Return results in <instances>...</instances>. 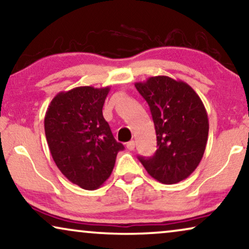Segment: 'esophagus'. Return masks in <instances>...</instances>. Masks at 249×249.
Instances as JSON below:
<instances>
[{
	"instance_id": "34e87169",
	"label": "esophagus",
	"mask_w": 249,
	"mask_h": 249,
	"mask_svg": "<svg viewBox=\"0 0 249 249\" xmlns=\"http://www.w3.org/2000/svg\"><path fill=\"white\" fill-rule=\"evenodd\" d=\"M127 148L129 149V151H134L135 149V142L134 141H130L127 142Z\"/></svg>"
}]
</instances>
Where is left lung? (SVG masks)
Here are the masks:
<instances>
[{
	"label": "left lung",
	"instance_id": "left-lung-1",
	"mask_svg": "<svg viewBox=\"0 0 249 249\" xmlns=\"http://www.w3.org/2000/svg\"><path fill=\"white\" fill-rule=\"evenodd\" d=\"M147 102L155 125L158 149L151 158L138 156L158 181H182L198 166L209 137V118L196 91L188 84L168 76L136 83Z\"/></svg>",
	"mask_w": 249,
	"mask_h": 249
}]
</instances>
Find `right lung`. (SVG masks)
<instances>
[{"label":"right lung","mask_w":249,"mask_h":249,"mask_svg":"<svg viewBox=\"0 0 249 249\" xmlns=\"http://www.w3.org/2000/svg\"><path fill=\"white\" fill-rule=\"evenodd\" d=\"M110 87H76L61 91L47 107L44 128L55 164L83 189L100 188L111 176L124 145L115 141L103 117Z\"/></svg>","instance_id":"obj_1"}]
</instances>
